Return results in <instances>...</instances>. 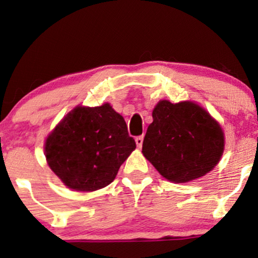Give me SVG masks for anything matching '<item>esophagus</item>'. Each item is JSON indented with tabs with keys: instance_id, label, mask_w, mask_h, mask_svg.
Masks as SVG:
<instances>
[{
	"instance_id": "34e87169",
	"label": "esophagus",
	"mask_w": 258,
	"mask_h": 258,
	"mask_svg": "<svg viewBox=\"0 0 258 258\" xmlns=\"http://www.w3.org/2000/svg\"><path fill=\"white\" fill-rule=\"evenodd\" d=\"M135 142H136V146L139 147V148L142 147V144H143V136H137L136 139H135Z\"/></svg>"
}]
</instances>
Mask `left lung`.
Masks as SVG:
<instances>
[{"mask_svg":"<svg viewBox=\"0 0 258 258\" xmlns=\"http://www.w3.org/2000/svg\"><path fill=\"white\" fill-rule=\"evenodd\" d=\"M153 119L142 153L168 181L185 183L202 177L220 162L223 130L199 104L160 101L153 110Z\"/></svg>","mask_w":258,"mask_h":258,"instance_id":"8db88e82","label":"left lung"}]
</instances>
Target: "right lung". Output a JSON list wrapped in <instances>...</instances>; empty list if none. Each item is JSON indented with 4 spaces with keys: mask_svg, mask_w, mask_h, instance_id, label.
<instances>
[{
    "mask_svg": "<svg viewBox=\"0 0 258 258\" xmlns=\"http://www.w3.org/2000/svg\"><path fill=\"white\" fill-rule=\"evenodd\" d=\"M136 143L109 103L76 107L45 140V158L70 189L95 191L114 181Z\"/></svg>",
    "mask_w": 258,
    "mask_h": 258,
    "instance_id": "1",
    "label": "right lung"
}]
</instances>
